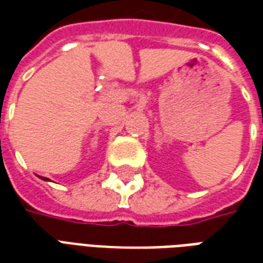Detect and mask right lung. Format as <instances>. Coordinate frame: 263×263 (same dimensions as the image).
Returning <instances> with one entry per match:
<instances>
[{"label": "right lung", "mask_w": 263, "mask_h": 263, "mask_svg": "<svg viewBox=\"0 0 263 263\" xmlns=\"http://www.w3.org/2000/svg\"><path fill=\"white\" fill-rule=\"evenodd\" d=\"M39 177H41V176H39ZM41 179H42V180H49L48 177H41Z\"/></svg>", "instance_id": "1"}]
</instances>
